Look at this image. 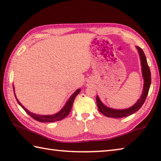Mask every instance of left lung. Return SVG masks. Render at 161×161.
I'll return each mask as SVG.
<instances>
[{"instance_id": "obj_1", "label": "left lung", "mask_w": 161, "mask_h": 161, "mask_svg": "<svg viewBox=\"0 0 161 161\" xmlns=\"http://www.w3.org/2000/svg\"><path fill=\"white\" fill-rule=\"evenodd\" d=\"M136 49L138 50L139 53L140 59H141V63L142 66V75L143 80H144V84H143L142 93L141 97L138 99L136 103L133 104L132 107L128 108L125 109H114L110 107H108L102 103L100 100V97L97 95L96 102L98 107V110L102 114L107 116L108 118H122L126 117L130 115H132L138 111L141 108L142 104L146 100V97L147 96L148 92L151 85V72H150L149 67L147 64V61L145 57V54L143 52V50L138 46H136Z\"/></svg>"}]
</instances>
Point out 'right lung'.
Segmentation results:
<instances>
[{"mask_svg":"<svg viewBox=\"0 0 161 161\" xmlns=\"http://www.w3.org/2000/svg\"><path fill=\"white\" fill-rule=\"evenodd\" d=\"M13 89H14V93L16 100L17 102L19 103V104L24 109V110H25V111L27 113V114L31 116L33 119H35V120L41 122H53L61 120V119H63L64 118H66V116L69 114V113L71 111V108H72V107H73V102L75 97H76L81 91V88H79V89L76 90V91H75V93L71 95V96L69 97V99L68 100V101L66 102V103L65 104L64 107L61 108L59 112L57 113V114H53V115H37V114H34V113L29 111L28 109L24 107L23 106L20 104V102L19 101V100L17 99L16 96V94L14 93V85H13Z\"/></svg>","mask_w":161,"mask_h":161,"instance_id":"add662e5","label":"right lung"}]
</instances>
